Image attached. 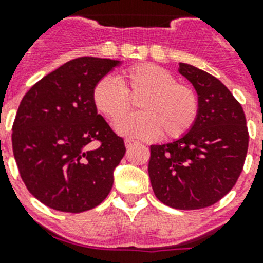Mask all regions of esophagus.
<instances>
[{"mask_svg":"<svg viewBox=\"0 0 263 263\" xmlns=\"http://www.w3.org/2000/svg\"><path fill=\"white\" fill-rule=\"evenodd\" d=\"M138 141H136V139H132V138H126L125 139V146L126 147H132V146L134 145H138Z\"/></svg>","mask_w":263,"mask_h":263,"instance_id":"34e87169","label":"esophagus"}]
</instances>
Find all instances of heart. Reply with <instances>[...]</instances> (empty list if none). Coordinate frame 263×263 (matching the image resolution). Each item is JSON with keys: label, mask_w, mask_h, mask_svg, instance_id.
<instances>
[{"label": "heart", "mask_w": 263, "mask_h": 263, "mask_svg": "<svg viewBox=\"0 0 263 263\" xmlns=\"http://www.w3.org/2000/svg\"><path fill=\"white\" fill-rule=\"evenodd\" d=\"M138 98L140 113L123 119L131 108V100ZM92 100L109 121L123 119L116 130L130 138H180L192 129L200 111L194 88L178 83L171 72L150 63L130 67L118 79L101 78Z\"/></svg>", "instance_id": "1"}]
</instances>
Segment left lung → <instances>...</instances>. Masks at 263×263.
<instances>
[{
    "mask_svg": "<svg viewBox=\"0 0 263 263\" xmlns=\"http://www.w3.org/2000/svg\"><path fill=\"white\" fill-rule=\"evenodd\" d=\"M179 72L199 95V117L178 141L150 146L148 176L159 201L175 210H201L234 187L249 133L242 106L221 81L185 63Z\"/></svg>",
    "mask_w": 263,
    "mask_h": 263,
    "instance_id": "left-lung-1",
    "label": "left lung"
}]
</instances>
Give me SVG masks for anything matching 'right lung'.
<instances>
[{"label": "right lung", "mask_w": 263, "mask_h": 263, "mask_svg": "<svg viewBox=\"0 0 263 263\" xmlns=\"http://www.w3.org/2000/svg\"><path fill=\"white\" fill-rule=\"evenodd\" d=\"M118 63L69 60L32 85L18 106L11 134L18 171L30 194L52 210H92L113 187V171L126 147L97 115L92 93Z\"/></svg>", "instance_id": "obj_1"}]
</instances>
